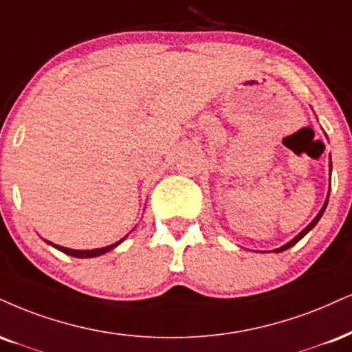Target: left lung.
<instances>
[{
	"label": "left lung",
	"mask_w": 352,
	"mask_h": 352,
	"mask_svg": "<svg viewBox=\"0 0 352 352\" xmlns=\"http://www.w3.org/2000/svg\"><path fill=\"white\" fill-rule=\"evenodd\" d=\"M326 205H328V200H326V203H324V206H323V208H321V210H320V213H318V214H316V218H315V219H313V221H311L310 224H308V226H307V228H305V230H303L302 232H300V234L297 236V238H295V239H292V241H290V243H287L285 245H282V248L275 249V252H282V251H285V249H289V248H292V245H294V244H297V243H298V241H300V239H302V238H303V236H305V234H307V232L311 230V228H315V224L320 221V218H321V217H323V213H324V208H326Z\"/></svg>",
	"instance_id": "8db88e82"
}]
</instances>
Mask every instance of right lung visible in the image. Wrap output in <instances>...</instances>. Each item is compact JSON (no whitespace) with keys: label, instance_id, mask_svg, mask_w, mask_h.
<instances>
[{"label":"right lung","instance_id":"obj_1","mask_svg":"<svg viewBox=\"0 0 352 352\" xmlns=\"http://www.w3.org/2000/svg\"><path fill=\"white\" fill-rule=\"evenodd\" d=\"M47 243H49V241H47ZM121 243H122V239H121V241H118V243L111 244V245H107V248L91 249V251H75V249L62 248V245H57V244H52V243H49V244H52L55 249H58V251H62V252L69 254V256H74V257H83V259H87V257H96V256H101V254H104V252L111 251L113 248H116V245H118V244H121Z\"/></svg>","mask_w":352,"mask_h":352}]
</instances>
